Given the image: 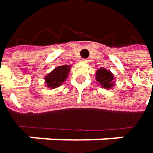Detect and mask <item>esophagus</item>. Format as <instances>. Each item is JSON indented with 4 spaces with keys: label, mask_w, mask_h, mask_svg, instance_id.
Masks as SVG:
<instances>
[{
    "label": "esophagus",
    "mask_w": 153,
    "mask_h": 153,
    "mask_svg": "<svg viewBox=\"0 0 153 153\" xmlns=\"http://www.w3.org/2000/svg\"><path fill=\"white\" fill-rule=\"evenodd\" d=\"M81 61H82L83 63H85V64H88V63H89V60H88V59H82Z\"/></svg>",
    "instance_id": "esophagus-1"
}]
</instances>
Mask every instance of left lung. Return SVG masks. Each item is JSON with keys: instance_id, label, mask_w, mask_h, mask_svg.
Wrapping results in <instances>:
<instances>
[{"instance_id": "obj_1", "label": "left lung", "mask_w": 153, "mask_h": 153, "mask_svg": "<svg viewBox=\"0 0 153 153\" xmlns=\"http://www.w3.org/2000/svg\"><path fill=\"white\" fill-rule=\"evenodd\" d=\"M113 79V74L106 69L100 68L97 72V80L104 88H111V87L114 85Z\"/></svg>"}]
</instances>
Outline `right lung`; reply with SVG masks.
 I'll list each match as a JSON object with an SVG mask.
<instances>
[{"mask_svg": "<svg viewBox=\"0 0 153 153\" xmlns=\"http://www.w3.org/2000/svg\"><path fill=\"white\" fill-rule=\"evenodd\" d=\"M69 72H70V66L68 65H62L55 68L50 74H48L45 77L48 87L51 88L59 87L67 78Z\"/></svg>", "mask_w": 153, "mask_h": 153, "instance_id": "right-lung-1", "label": "right lung"}]
</instances>
